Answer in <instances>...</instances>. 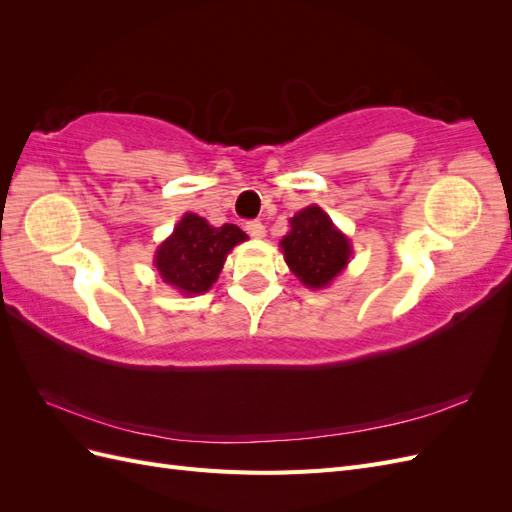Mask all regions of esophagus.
I'll return each mask as SVG.
<instances>
[{
	"label": "esophagus",
	"mask_w": 512,
	"mask_h": 512,
	"mask_svg": "<svg viewBox=\"0 0 512 512\" xmlns=\"http://www.w3.org/2000/svg\"><path fill=\"white\" fill-rule=\"evenodd\" d=\"M245 230H247V235L254 237V239H262V237H265V226H262L260 220L245 222Z\"/></svg>",
	"instance_id": "34e87169"
}]
</instances>
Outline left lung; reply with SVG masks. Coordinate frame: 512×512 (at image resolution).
<instances>
[{
  "instance_id": "obj_1",
  "label": "left lung",
  "mask_w": 512,
  "mask_h": 512,
  "mask_svg": "<svg viewBox=\"0 0 512 512\" xmlns=\"http://www.w3.org/2000/svg\"><path fill=\"white\" fill-rule=\"evenodd\" d=\"M282 250L288 267L307 288L327 286L350 258L348 239L320 207H307L294 215Z\"/></svg>"
}]
</instances>
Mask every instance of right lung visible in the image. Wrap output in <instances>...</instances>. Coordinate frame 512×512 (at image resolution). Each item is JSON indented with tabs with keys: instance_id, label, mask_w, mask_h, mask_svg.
<instances>
[{
	"instance_id": "1",
	"label": "right lung",
	"mask_w": 512,
	"mask_h": 512,
	"mask_svg": "<svg viewBox=\"0 0 512 512\" xmlns=\"http://www.w3.org/2000/svg\"><path fill=\"white\" fill-rule=\"evenodd\" d=\"M245 239L235 224L213 228L200 215L185 213L173 237L160 245L156 267L166 284L185 294L207 292L218 280L226 254Z\"/></svg>"
}]
</instances>
